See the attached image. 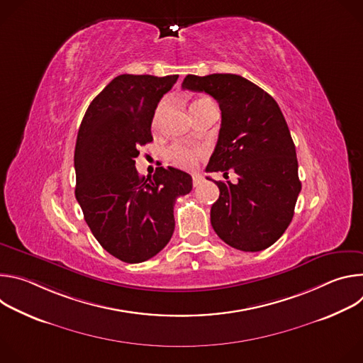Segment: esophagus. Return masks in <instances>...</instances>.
I'll use <instances>...</instances> for the list:
<instances>
[{
  "instance_id": "obj_1",
  "label": "esophagus",
  "mask_w": 363,
  "mask_h": 363,
  "mask_svg": "<svg viewBox=\"0 0 363 363\" xmlns=\"http://www.w3.org/2000/svg\"><path fill=\"white\" fill-rule=\"evenodd\" d=\"M201 182H202V177H201L199 174H194V175H192V184H194V186H198Z\"/></svg>"
}]
</instances>
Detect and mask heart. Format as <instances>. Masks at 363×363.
<instances>
[{
  "mask_svg": "<svg viewBox=\"0 0 363 363\" xmlns=\"http://www.w3.org/2000/svg\"><path fill=\"white\" fill-rule=\"evenodd\" d=\"M208 103H213L210 99H198L196 101L192 103L191 106V111L196 109V108H201L203 105H208ZM165 109H167V101L162 100L160 105L157 106V109H155L153 112V116H152V128L153 129H158L161 126V122H162V116L165 113ZM165 157L167 160L177 165V167H181V168H191L194 167L195 161H196V157H198V152L189 149V147H185V146H181V145H174L171 146L169 149H167L165 152Z\"/></svg>",
  "mask_w": 363,
  "mask_h": 363,
  "instance_id": "heart-1",
  "label": "heart"
}]
</instances>
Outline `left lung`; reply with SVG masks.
I'll use <instances>...</instances> for the list:
<instances>
[{"mask_svg":"<svg viewBox=\"0 0 363 363\" xmlns=\"http://www.w3.org/2000/svg\"><path fill=\"white\" fill-rule=\"evenodd\" d=\"M182 89L205 91L221 109L218 142L206 172L228 169L237 182L216 181L220 198L211 225L228 245L262 251L287 230L301 189L296 147L277 101L238 74H188ZM211 179V178H208Z\"/></svg>","mask_w":363,"mask_h":363,"instance_id":"obj_1","label":"left lung"}]
</instances>
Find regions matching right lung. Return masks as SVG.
<instances>
[{
  "label": "right lung",
  "instance_id": "right-lung-1",
  "mask_svg": "<svg viewBox=\"0 0 363 363\" xmlns=\"http://www.w3.org/2000/svg\"><path fill=\"white\" fill-rule=\"evenodd\" d=\"M178 74H121L89 105L79 128L76 199L94 238L125 263L157 255L175 228L174 205L192 189V178L160 167L153 177L135 168L140 146L152 142L150 125Z\"/></svg>",
  "mask_w": 363,
  "mask_h": 363
}]
</instances>
